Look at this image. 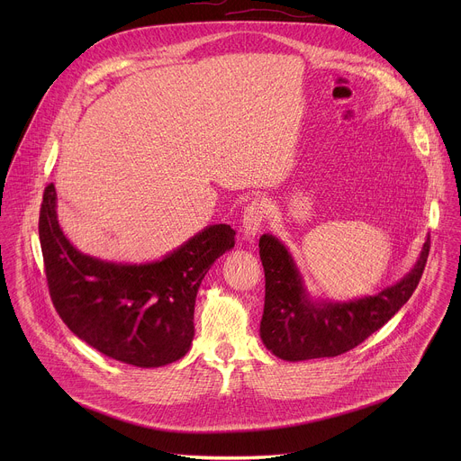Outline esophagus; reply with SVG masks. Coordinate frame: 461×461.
Listing matches in <instances>:
<instances>
[{"label": "esophagus", "mask_w": 461, "mask_h": 461, "mask_svg": "<svg viewBox=\"0 0 461 461\" xmlns=\"http://www.w3.org/2000/svg\"><path fill=\"white\" fill-rule=\"evenodd\" d=\"M267 215H268V206L265 201H260V199L251 201L246 206L244 215H242V233L249 239L255 237L260 231L262 224H265Z\"/></svg>", "instance_id": "obj_1"}]
</instances>
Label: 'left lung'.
Returning a JSON list of instances; mask_svg holds the SVG:
<instances>
[{
	"label": "left lung",
	"instance_id": "obj_1",
	"mask_svg": "<svg viewBox=\"0 0 461 461\" xmlns=\"http://www.w3.org/2000/svg\"><path fill=\"white\" fill-rule=\"evenodd\" d=\"M429 249L430 239L423 244L414 268L375 295L319 303L308 295L288 248L274 235H262L258 255L267 279L262 343L285 361L336 357L356 348L411 299L423 276Z\"/></svg>",
	"mask_w": 461,
	"mask_h": 461
}]
</instances>
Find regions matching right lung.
Here are the masks:
<instances>
[{
    "mask_svg": "<svg viewBox=\"0 0 461 461\" xmlns=\"http://www.w3.org/2000/svg\"><path fill=\"white\" fill-rule=\"evenodd\" d=\"M38 231L49 294L61 321L107 357L142 368L185 356L194 336L196 292L213 262L235 246V230L213 224L148 265L86 255L58 224L54 184L43 191Z\"/></svg>",
    "mask_w": 461,
    "mask_h": 461,
    "instance_id": "1",
    "label": "right lung"
}]
</instances>
